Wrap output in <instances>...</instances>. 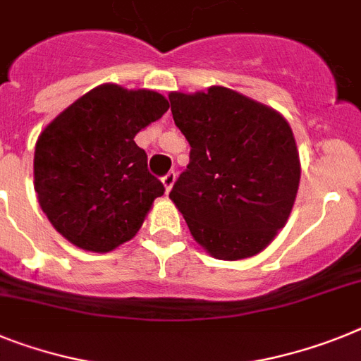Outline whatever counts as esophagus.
Returning <instances> with one entry per match:
<instances>
[{
    "label": "esophagus",
    "mask_w": 361,
    "mask_h": 361,
    "mask_svg": "<svg viewBox=\"0 0 361 361\" xmlns=\"http://www.w3.org/2000/svg\"><path fill=\"white\" fill-rule=\"evenodd\" d=\"M161 181H163V187H165V192H171L172 185H174V181H176V174L174 172H169V174L163 176Z\"/></svg>",
    "instance_id": "obj_1"
}]
</instances>
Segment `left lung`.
I'll return each mask as SVG.
<instances>
[{"mask_svg": "<svg viewBox=\"0 0 361 361\" xmlns=\"http://www.w3.org/2000/svg\"><path fill=\"white\" fill-rule=\"evenodd\" d=\"M189 165L169 198L190 235L214 259L253 257L283 229L299 189L301 163L283 115L222 86L169 95Z\"/></svg>", "mask_w": 361, "mask_h": 361, "instance_id": "obj_1", "label": "left lung"}]
</instances>
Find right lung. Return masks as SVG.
<instances>
[{"label":"right lung","instance_id":"obj_1","mask_svg":"<svg viewBox=\"0 0 361 361\" xmlns=\"http://www.w3.org/2000/svg\"><path fill=\"white\" fill-rule=\"evenodd\" d=\"M166 110L157 92L102 84L45 126L36 141L35 190L63 238L108 253L135 237L165 187L134 137Z\"/></svg>","mask_w":361,"mask_h":361}]
</instances>
